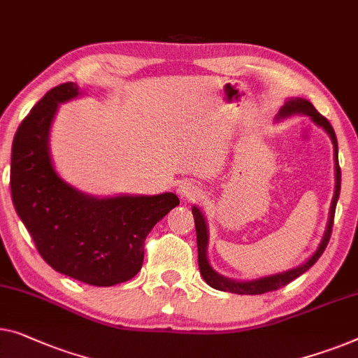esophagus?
Segmentation results:
<instances>
[{
  "label": "esophagus",
  "instance_id": "1",
  "mask_svg": "<svg viewBox=\"0 0 358 358\" xmlns=\"http://www.w3.org/2000/svg\"><path fill=\"white\" fill-rule=\"evenodd\" d=\"M178 195L180 196L182 200H195L200 196V189L199 185L195 182H192V180H182V182L179 184L178 187Z\"/></svg>",
  "mask_w": 358,
  "mask_h": 358
}]
</instances>
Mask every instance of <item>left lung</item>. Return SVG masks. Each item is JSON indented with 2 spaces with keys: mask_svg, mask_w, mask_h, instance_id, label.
<instances>
[{
  "mask_svg": "<svg viewBox=\"0 0 358 358\" xmlns=\"http://www.w3.org/2000/svg\"><path fill=\"white\" fill-rule=\"evenodd\" d=\"M307 115L313 119V122H317L318 126L324 129L326 132L329 134L331 141H333L334 145V163H336V189H334V196L333 201H331V210H329V220H328V226H326V232L323 236V241H321L318 250L313 253V257L310 258L307 263L300 265L294 269H289V271L279 273V274H273V276H266L262 279H255V281H232V279H227L221 274H217L213 268L210 266L208 258H206V245H208V229H206V222H205V216L201 211L194 206L192 208V215H194L195 220V231H196V247H199V268L201 276H203L205 282L211 286L213 289H217V291H224V292H232V294H245V295H257V294H265V292H271L276 291V289H281L284 286H287L289 282L294 281L295 278H299L300 274H303L307 269L312 268L315 263H317L318 258L321 257V253L324 252L326 245L331 239V232H333V224H334V213H336V203H338L339 199V192H341V168H339V162H338V138H336L334 129L331 126L328 119L324 116H321L320 113L315 110V106L312 103L303 100V98H291L284 103V106L281 108V111L278 113V117H287L291 115Z\"/></svg>",
  "mask_w": 358,
  "mask_h": 358,
  "instance_id": "left-lung-1",
  "label": "left lung"
}]
</instances>
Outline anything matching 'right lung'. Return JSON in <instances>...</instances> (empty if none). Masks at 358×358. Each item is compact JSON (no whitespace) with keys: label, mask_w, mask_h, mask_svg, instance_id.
I'll return each mask as SVG.
<instances>
[{"label":"right lung","mask_w":358,"mask_h":358,"mask_svg":"<svg viewBox=\"0 0 358 358\" xmlns=\"http://www.w3.org/2000/svg\"><path fill=\"white\" fill-rule=\"evenodd\" d=\"M77 95L72 82L55 87L20 122L11 155L13 203L51 268L110 287L141 271L148 232L179 199L173 192L95 199L59 178L50 158V126L59 103Z\"/></svg>","instance_id":"obj_1"}]
</instances>
